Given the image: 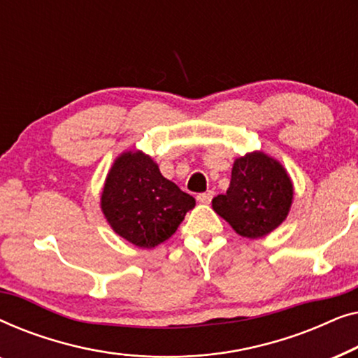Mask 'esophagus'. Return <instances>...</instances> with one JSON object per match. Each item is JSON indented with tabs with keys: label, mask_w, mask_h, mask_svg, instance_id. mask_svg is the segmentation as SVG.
Instances as JSON below:
<instances>
[{
	"label": "esophagus",
	"mask_w": 358,
	"mask_h": 358,
	"mask_svg": "<svg viewBox=\"0 0 358 358\" xmlns=\"http://www.w3.org/2000/svg\"><path fill=\"white\" fill-rule=\"evenodd\" d=\"M212 199H213L212 190H208V192H203V194H199L197 195V200H199L200 203H210V202H212Z\"/></svg>",
	"instance_id": "esophagus-1"
}]
</instances>
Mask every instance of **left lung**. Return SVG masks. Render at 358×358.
I'll return each instance as SVG.
<instances>
[{
	"instance_id": "8db88e82",
	"label": "left lung",
	"mask_w": 358,
	"mask_h": 358,
	"mask_svg": "<svg viewBox=\"0 0 358 358\" xmlns=\"http://www.w3.org/2000/svg\"><path fill=\"white\" fill-rule=\"evenodd\" d=\"M293 184L277 159L262 151L234 161L227 194L217 195L212 207L239 236L256 239L273 231L290 212Z\"/></svg>"
}]
</instances>
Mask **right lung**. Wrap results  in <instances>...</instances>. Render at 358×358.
Here are the masks:
<instances>
[{
	"mask_svg": "<svg viewBox=\"0 0 358 358\" xmlns=\"http://www.w3.org/2000/svg\"><path fill=\"white\" fill-rule=\"evenodd\" d=\"M195 199L163 178L158 164L141 151H125L114 161L101 195L112 229L135 246L151 249L176 233Z\"/></svg>",
	"mask_w": 358,
	"mask_h": 358,
	"instance_id": "add662e5",
	"label": "right lung"
}]
</instances>
